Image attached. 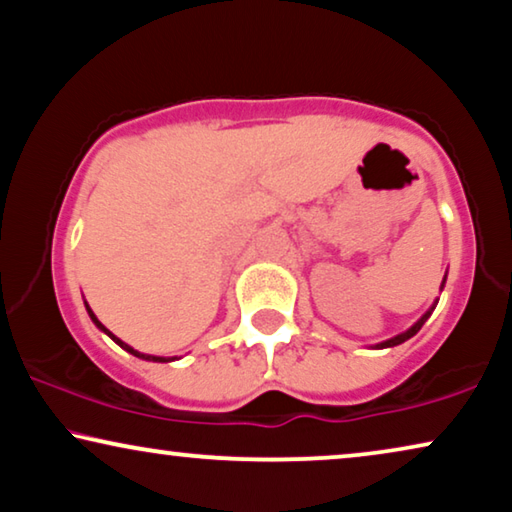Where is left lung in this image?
Wrapping results in <instances>:
<instances>
[{
  "label": "left lung",
  "mask_w": 512,
  "mask_h": 512,
  "mask_svg": "<svg viewBox=\"0 0 512 512\" xmlns=\"http://www.w3.org/2000/svg\"><path fill=\"white\" fill-rule=\"evenodd\" d=\"M445 278H447V276H445ZM445 278H442V285H440V288H445ZM435 304H438V302H433L431 309H428V311L424 313V316H421V318L417 320V323H414L412 327H407V330H405V332H400V335H395V337H391V339H386V342H379V344H374V349H391V346H398V344H403V342H407V339H410V337L417 335V332L421 330V325H424L426 320L431 318V313H433V309H435Z\"/></svg>",
  "instance_id": "obj_1"
}]
</instances>
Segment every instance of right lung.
I'll return each instance as SVG.
<instances>
[{
    "instance_id": "obj_1",
    "label": "right lung",
    "mask_w": 512,
    "mask_h": 512,
    "mask_svg": "<svg viewBox=\"0 0 512 512\" xmlns=\"http://www.w3.org/2000/svg\"><path fill=\"white\" fill-rule=\"evenodd\" d=\"M84 304H86V302H84ZM86 311H88V316H91V320H93V323H95V327H98V330H102V332H105V335H107V337H112V339H114V342H117V344L121 346V349H124V351H128V353H133V356H135V358H142V360H152V363H170V360H177V358H163V356H147V353H140V351H135V349H133V346H128L126 342H121V339H119V337H114V335H112V332H109V330H107V327H105V325H102L98 318H95V313L91 311V306H88V304H86Z\"/></svg>"
}]
</instances>
